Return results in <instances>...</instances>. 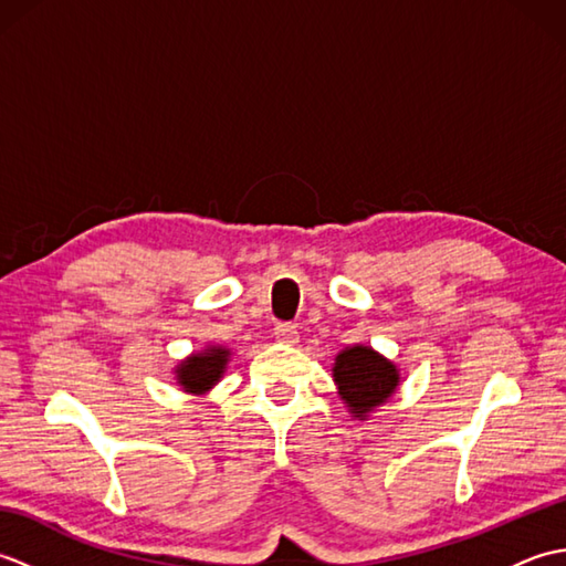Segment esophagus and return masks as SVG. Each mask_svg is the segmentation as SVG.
I'll use <instances>...</instances> for the list:
<instances>
[{"mask_svg": "<svg viewBox=\"0 0 566 566\" xmlns=\"http://www.w3.org/2000/svg\"><path fill=\"white\" fill-rule=\"evenodd\" d=\"M274 338L280 343H286V345H294L298 343V331L294 323H276L274 326Z\"/></svg>", "mask_w": 566, "mask_h": 566, "instance_id": "esophagus-1", "label": "esophagus"}]
</instances>
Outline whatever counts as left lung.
Segmentation results:
<instances>
[{"label": "left lung", "instance_id": "8db88e82", "mask_svg": "<svg viewBox=\"0 0 566 566\" xmlns=\"http://www.w3.org/2000/svg\"><path fill=\"white\" fill-rule=\"evenodd\" d=\"M333 379L347 411L365 420L399 387V369L367 345H353L335 357Z\"/></svg>", "mask_w": 566, "mask_h": 566}]
</instances>
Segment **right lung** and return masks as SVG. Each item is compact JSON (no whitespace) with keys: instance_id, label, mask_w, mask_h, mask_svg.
Listing matches in <instances>:
<instances>
[{"instance_id":"1","label":"right lung","mask_w":566,"mask_h":566,"mask_svg":"<svg viewBox=\"0 0 566 566\" xmlns=\"http://www.w3.org/2000/svg\"><path fill=\"white\" fill-rule=\"evenodd\" d=\"M231 350L221 345H209L177 365V384L189 394H207L223 377Z\"/></svg>"}]
</instances>
